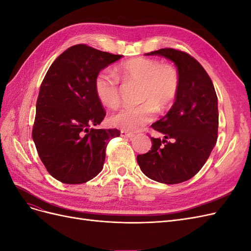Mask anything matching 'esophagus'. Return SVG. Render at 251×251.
<instances>
[{"label":"esophagus","instance_id":"34e87169","mask_svg":"<svg viewBox=\"0 0 251 251\" xmlns=\"http://www.w3.org/2000/svg\"><path fill=\"white\" fill-rule=\"evenodd\" d=\"M120 135H121V137H124V138H133L134 137V134H132V133H127V132H126V131H121L120 132Z\"/></svg>","mask_w":251,"mask_h":251}]
</instances>
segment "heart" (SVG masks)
Instances as JSON below:
<instances>
[{
	"instance_id": "b5f03b06",
	"label": "heart",
	"mask_w": 251,
	"mask_h": 251,
	"mask_svg": "<svg viewBox=\"0 0 251 251\" xmlns=\"http://www.w3.org/2000/svg\"><path fill=\"white\" fill-rule=\"evenodd\" d=\"M119 79L141 85L138 107H125L112 113L109 124L127 132L138 131L154 119L157 111L166 110L176 100L180 76L176 68L160 60L135 57L118 66L115 74L101 70L94 80L95 94L103 105L115 108L120 102Z\"/></svg>"
}]
</instances>
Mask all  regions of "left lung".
I'll return each mask as SVG.
<instances>
[{
	"mask_svg": "<svg viewBox=\"0 0 251 251\" xmlns=\"http://www.w3.org/2000/svg\"><path fill=\"white\" fill-rule=\"evenodd\" d=\"M176 65L180 89L173 107L151 126L163 139L151 137V148L137 156L140 170L151 180L177 184L193 178L206 162L218 139V97L207 72L186 52L164 48L146 53Z\"/></svg>",
	"mask_w": 251,
	"mask_h": 251,
	"instance_id": "left-lung-1",
	"label": "left lung"
}]
</instances>
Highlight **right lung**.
<instances>
[{
	"mask_svg": "<svg viewBox=\"0 0 251 251\" xmlns=\"http://www.w3.org/2000/svg\"><path fill=\"white\" fill-rule=\"evenodd\" d=\"M123 55L79 44L68 48L50 66L36 101L32 130L42 162L66 184L93 179L103 168L105 149L117 128H94L105 111L94 91L96 75Z\"/></svg>",
	"mask_w": 251,
	"mask_h": 251,
	"instance_id": "right-lung-1",
	"label": "right lung"
}]
</instances>
